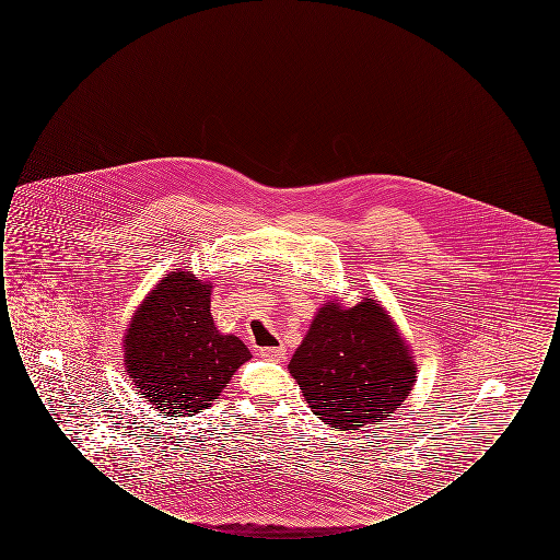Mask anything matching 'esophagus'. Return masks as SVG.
I'll return each mask as SVG.
<instances>
[{
	"label": "esophagus",
	"instance_id": "1",
	"mask_svg": "<svg viewBox=\"0 0 560 560\" xmlns=\"http://www.w3.org/2000/svg\"><path fill=\"white\" fill-rule=\"evenodd\" d=\"M285 354H288V350H285L283 345H279V347L260 348V357L268 359V361H283Z\"/></svg>",
	"mask_w": 560,
	"mask_h": 560
}]
</instances>
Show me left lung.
<instances>
[{
    "label": "left lung",
    "instance_id": "obj_1",
    "mask_svg": "<svg viewBox=\"0 0 560 560\" xmlns=\"http://www.w3.org/2000/svg\"><path fill=\"white\" fill-rule=\"evenodd\" d=\"M290 373L313 413L342 430L384 420L409 397L416 380L409 350L372 298L352 308L325 304Z\"/></svg>",
    "mask_w": 560,
    "mask_h": 560
}]
</instances>
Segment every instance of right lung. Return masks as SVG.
I'll return each mask as SVG.
<instances>
[{
    "instance_id": "1",
    "label": "right lung",
    "mask_w": 560,
    "mask_h": 560,
    "mask_svg": "<svg viewBox=\"0 0 560 560\" xmlns=\"http://www.w3.org/2000/svg\"><path fill=\"white\" fill-rule=\"evenodd\" d=\"M210 288L185 270L167 275L136 311L124 342L136 388L172 418L212 407L252 359L240 338L215 329Z\"/></svg>"
}]
</instances>
